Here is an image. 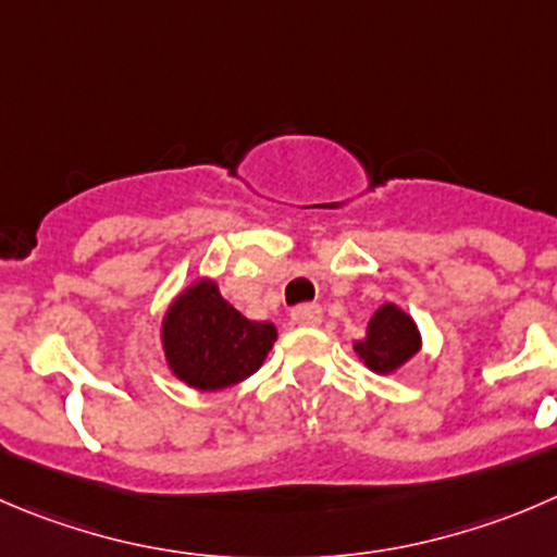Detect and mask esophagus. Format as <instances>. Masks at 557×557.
Listing matches in <instances>:
<instances>
[{"instance_id":"esophagus-1","label":"esophagus","mask_w":557,"mask_h":557,"mask_svg":"<svg viewBox=\"0 0 557 557\" xmlns=\"http://www.w3.org/2000/svg\"><path fill=\"white\" fill-rule=\"evenodd\" d=\"M290 318H294V323H299V326H318L323 318V310L318 305H299L290 310Z\"/></svg>"}]
</instances>
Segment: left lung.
Segmentation results:
<instances>
[{
    "mask_svg": "<svg viewBox=\"0 0 557 557\" xmlns=\"http://www.w3.org/2000/svg\"><path fill=\"white\" fill-rule=\"evenodd\" d=\"M419 348H422V334L416 329L413 318L392 301L377 307L367 323V334L354 343L359 359L377 375L399 370L410 356L419 354Z\"/></svg>",
    "mask_w": 557,
    "mask_h": 557,
    "instance_id": "left-lung-1",
    "label": "left lung"
}]
</instances>
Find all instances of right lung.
<instances>
[{
  "mask_svg": "<svg viewBox=\"0 0 557 557\" xmlns=\"http://www.w3.org/2000/svg\"><path fill=\"white\" fill-rule=\"evenodd\" d=\"M277 339L267 321H250L220 296L214 280H196L163 318V350L187 386L220 392L250 377Z\"/></svg>",
  "mask_w": 557,
  "mask_h": 557,
  "instance_id": "1",
  "label": "right lung"
}]
</instances>
